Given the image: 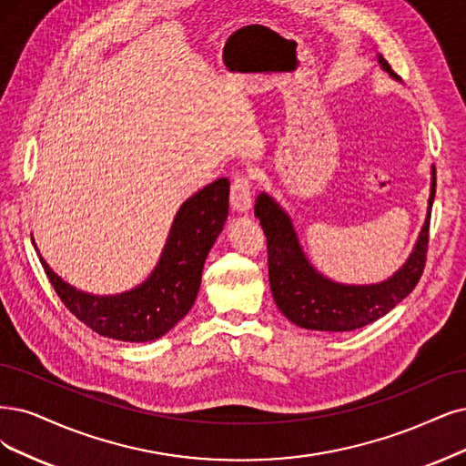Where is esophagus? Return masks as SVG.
<instances>
[{"mask_svg": "<svg viewBox=\"0 0 466 466\" xmlns=\"http://www.w3.org/2000/svg\"><path fill=\"white\" fill-rule=\"evenodd\" d=\"M230 207L236 213H248L251 209V180L246 175L234 177L230 184Z\"/></svg>", "mask_w": 466, "mask_h": 466, "instance_id": "obj_1", "label": "esophagus"}]
</instances>
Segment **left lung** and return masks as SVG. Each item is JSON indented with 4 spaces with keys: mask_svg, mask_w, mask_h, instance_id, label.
<instances>
[{
    "mask_svg": "<svg viewBox=\"0 0 466 466\" xmlns=\"http://www.w3.org/2000/svg\"><path fill=\"white\" fill-rule=\"evenodd\" d=\"M380 65L391 66L380 57ZM393 75V73H391ZM436 194V168H432V192L428 217L407 263L391 279L372 286H343L319 274L298 244L289 217L267 194L255 201V217L267 236L268 280L272 298L284 317L307 330L350 332L378 320L401 303L419 284L426 265L430 239V213Z\"/></svg>",
    "mask_w": 466,
    "mask_h": 466,
    "instance_id": "8db88e82",
    "label": "left lung"
}]
</instances>
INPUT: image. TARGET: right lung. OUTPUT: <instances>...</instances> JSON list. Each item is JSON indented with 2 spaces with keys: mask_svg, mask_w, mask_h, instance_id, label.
Listing matches in <instances>:
<instances>
[{
  "mask_svg": "<svg viewBox=\"0 0 466 466\" xmlns=\"http://www.w3.org/2000/svg\"><path fill=\"white\" fill-rule=\"evenodd\" d=\"M228 180L218 178L177 213L151 277L120 296L99 298L63 282L40 257L56 294L94 332L120 341H151L167 334L192 309L207 253L228 217Z\"/></svg>",
  "mask_w": 466,
  "mask_h": 466,
  "instance_id": "add662e5",
  "label": "right lung"
}]
</instances>
